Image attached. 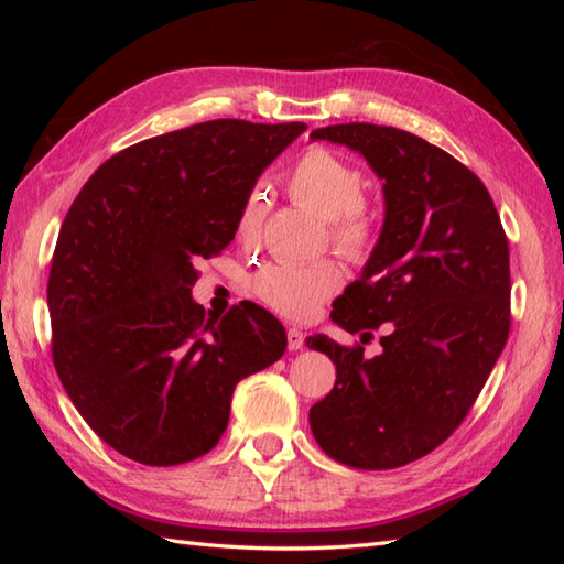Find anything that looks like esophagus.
Masks as SVG:
<instances>
[{
  "label": "esophagus",
  "mask_w": 564,
  "mask_h": 564,
  "mask_svg": "<svg viewBox=\"0 0 564 564\" xmlns=\"http://www.w3.org/2000/svg\"><path fill=\"white\" fill-rule=\"evenodd\" d=\"M305 344V334L297 327H289V349L291 351H301Z\"/></svg>",
  "instance_id": "esophagus-1"
}]
</instances>
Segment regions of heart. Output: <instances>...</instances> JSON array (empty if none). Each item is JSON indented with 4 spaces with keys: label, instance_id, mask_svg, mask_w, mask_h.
Instances as JSON below:
<instances>
[{
    "label": "heart",
    "instance_id": "1",
    "mask_svg": "<svg viewBox=\"0 0 564 564\" xmlns=\"http://www.w3.org/2000/svg\"><path fill=\"white\" fill-rule=\"evenodd\" d=\"M291 194L329 223V242L349 261H366L376 249V225L366 210V176L354 162L327 148H310L291 170ZM261 223L259 194L239 215V232L254 237ZM341 289V269L332 259L310 263H267L251 291L261 305L289 319L313 317Z\"/></svg>",
    "mask_w": 564,
    "mask_h": 564
}]
</instances>
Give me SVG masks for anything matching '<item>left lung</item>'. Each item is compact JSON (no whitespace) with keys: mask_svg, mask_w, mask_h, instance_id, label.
<instances>
[{"mask_svg":"<svg viewBox=\"0 0 564 564\" xmlns=\"http://www.w3.org/2000/svg\"><path fill=\"white\" fill-rule=\"evenodd\" d=\"M361 152L382 178L386 223L361 279L332 319L361 341L390 322L382 354L315 334L307 346L337 366L310 410L329 458L390 470L438 448L473 410L511 327L509 242L480 176L406 130L373 123L317 128Z\"/></svg>","mask_w":564,"mask_h":564,"instance_id":"obj_1","label":"left lung"}]
</instances>
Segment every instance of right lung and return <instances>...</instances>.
<instances>
[{"instance_id":"obj_1","label":"right lung","mask_w":564,"mask_h":564,"mask_svg":"<svg viewBox=\"0 0 564 564\" xmlns=\"http://www.w3.org/2000/svg\"><path fill=\"white\" fill-rule=\"evenodd\" d=\"M305 123H196L106 160L72 203L47 279L53 364L94 434L170 467L220 441L235 386L283 356L279 319L242 301L210 319L196 259L232 242L257 176Z\"/></svg>"}]
</instances>
